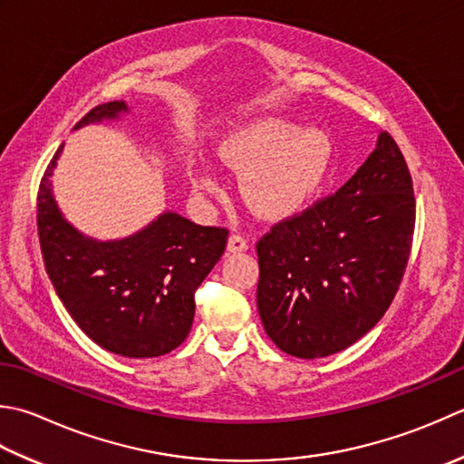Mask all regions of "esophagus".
I'll list each match as a JSON object with an SVG mask.
<instances>
[{
    "label": "esophagus",
    "instance_id": "1",
    "mask_svg": "<svg viewBox=\"0 0 464 464\" xmlns=\"http://www.w3.org/2000/svg\"><path fill=\"white\" fill-rule=\"evenodd\" d=\"M227 249H229L231 253H241L247 249V241H245V237H241V235L233 233L229 241H227Z\"/></svg>",
    "mask_w": 464,
    "mask_h": 464
}]
</instances>
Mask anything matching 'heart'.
Listing matches in <instances>:
<instances>
[{
	"label": "heart",
	"instance_id": "heart-1",
	"mask_svg": "<svg viewBox=\"0 0 464 464\" xmlns=\"http://www.w3.org/2000/svg\"><path fill=\"white\" fill-rule=\"evenodd\" d=\"M332 139L317 126L302 129L287 118L267 116L233 130L219 147L225 167L243 172L241 195L269 219L289 217L312 201L332 162ZM197 193L219 188L213 172L195 167Z\"/></svg>",
	"mask_w": 464,
	"mask_h": 464
}]
</instances>
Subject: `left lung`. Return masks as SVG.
Masks as SVG:
<instances>
[{"label":"left lung","mask_w":464,"mask_h":464,"mask_svg":"<svg viewBox=\"0 0 464 464\" xmlns=\"http://www.w3.org/2000/svg\"><path fill=\"white\" fill-rule=\"evenodd\" d=\"M412 177L380 132L335 195L271 227L257 243V310L289 356L346 350L380 322L401 285L414 233Z\"/></svg>","instance_id":"obj_1"}]
</instances>
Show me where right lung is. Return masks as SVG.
Wrapping results in <instances>:
<instances>
[{"label":"right lung","mask_w":464,"mask_h":464,"mask_svg":"<svg viewBox=\"0 0 464 464\" xmlns=\"http://www.w3.org/2000/svg\"><path fill=\"white\" fill-rule=\"evenodd\" d=\"M124 112V100L100 104L74 130ZM62 149L38 190L40 247L53 289L80 330L104 350L126 358L169 353L190 332L195 292L221 259L229 231L165 211L130 237H86L63 219L52 193L50 177Z\"/></svg>","instance_id":"add662e5"}]
</instances>
